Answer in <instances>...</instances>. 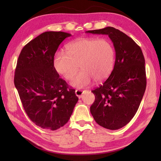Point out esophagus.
I'll return each mask as SVG.
<instances>
[{"label":"esophagus","instance_id":"1","mask_svg":"<svg viewBox=\"0 0 161 161\" xmlns=\"http://www.w3.org/2000/svg\"><path fill=\"white\" fill-rule=\"evenodd\" d=\"M86 91V90H80V89H77L76 91H75V94H76L77 96L78 97H81V96H82L83 93H84V92Z\"/></svg>","mask_w":161,"mask_h":161}]
</instances>
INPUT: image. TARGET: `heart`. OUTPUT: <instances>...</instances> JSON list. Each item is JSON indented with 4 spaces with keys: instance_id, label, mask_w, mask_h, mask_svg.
<instances>
[{
    "instance_id": "b5f03b06",
    "label": "heart",
    "mask_w": 161,
    "mask_h": 161,
    "mask_svg": "<svg viewBox=\"0 0 161 161\" xmlns=\"http://www.w3.org/2000/svg\"><path fill=\"white\" fill-rule=\"evenodd\" d=\"M114 48L109 41L84 38L68 44L66 53L57 52L53 64L57 73L67 80L80 66L81 70L72 78L70 84L83 88L89 86L94 80L100 81L107 78L114 68Z\"/></svg>"
}]
</instances>
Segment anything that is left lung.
Returning <instances> with one entry per match:
<instances>
[{"label":"left lung","instance_id":"left-lung-1","mask_svg":"<svg viewBox=\"0 0 161 161\" xmlns=\"http://www.w3.org/2000/svg\"><path fill=\"white\" fill-rule=\"evenodd\" d=\"M86 32L107 35L114 43V70L103 84L92 91L95 100L90 111L99 125L119 129L131 121L144 95L147 85L144 56L134 41L113 27Z\"/></svg>","mask_w":161,"mask_h":161}]
</instances>
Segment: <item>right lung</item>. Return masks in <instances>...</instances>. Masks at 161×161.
<instances>
[{"mask_svg": "<svg viewBox=\"0 0 161 161\" xmlns=\"http://www.w3.org/2000/svg\"><path fill=\"white\" fill-rule=\"evenodd\" d=\"M64 32H46L27 43L15 69L14 85L29 118L42 129L54 131L66 125L78 97L59 77L53 60L60 43L70 36Z\"/></svg>", "mask_w": 161, "mask_h": 161, "instance_id": "1", "label": "right lung"}]
</instances>
